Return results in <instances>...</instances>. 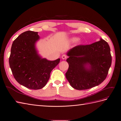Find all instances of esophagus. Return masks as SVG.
<instances>
[{"mask_svg":"<svg viewBox=\"0 0 121 121\" xmlns=\"http://www.w3.org/2000/svg\"><path fill=\"white\" fill-rule=\"evenodd\" d=\"M61 58H62V59H63V60L65 59H66V58H67V56L65 54H63V55H62Z\"/></svg>","mask_w":121,"mask_h":121,"instance_id":"obj_1","label":"esophagus"}]
</instances>
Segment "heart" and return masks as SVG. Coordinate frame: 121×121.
Listing matches in <instances>:
<instances>
[{
	"label": "heart",
	"mask_w": 121,
	"mask_h": 121,
	"mask_svg": "<svg viewBox=\"0 0 121 121\" xmlns=\"http://www.w3.org/2000/svg\"><path fill=\"white\" fill-rule=\"evenodd\" d=\"M78 39H79L77 37H72V38H71L70 39V41L72 42H76L77 41H78ZM81 43H82V41H80V40L77 42V44H79V45L81 44Z\"/></svg>",
	"instance_id": "1"
}]
</instances>
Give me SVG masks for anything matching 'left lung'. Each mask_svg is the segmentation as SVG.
Listing matches in <instances>:
<instances>
[{
	"label": "left lung",
	"instance_id": "1",
	"mask_svg": "<svg viewBox=\"0 0 121 121\" xmlns=\"http://www.w3.org/2000/svg\"><path fill=\"white\" fill-rule=\"evenodd\" d=\"M69 68L66 77L70 85L78 90L99 85L104 81L112 63L110 48L106 41L75 46L67 52Z\"/></svg>",
	"mask_w": 121,
	"mask_h": 121
}]
</instances>
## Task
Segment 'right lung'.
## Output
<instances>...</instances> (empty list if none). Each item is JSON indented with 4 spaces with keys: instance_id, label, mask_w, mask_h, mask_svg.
<instances>
[{
    "instance_id": "right-lung-1",
    "label": "right lung",
    "mask_w": 121,
    "mask_h": 121,
    "mask_svg": "<svg viewBox=\"0 0 121 121\" xmlns=\"http://www.w3.org/2000/svg\"><path fill=\"white\" fill-rule=\"evenodd\" d=\"M40 39L37 32L27 31L13 41L9 63L13 76L21 85L38 90L46 85L51 71L60 59L50 61L42 58L36 48Z\"/></svg>"
}]
</instances>
